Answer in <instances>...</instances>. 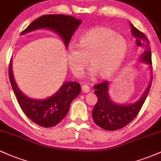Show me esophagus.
<instances>
[{"label":"esophagus","instance_id":"34e87169","mask_svg":"<svg viewBox=\"0 0 161 161\" xmlns=\"http://www.w3.org/2000/svg\"><path fill=\"white\" fill-rule=\"evenodd\" d=\"M82 91L83 92H85V93H87V92H89L90 91L89 86H88V85H86V84L83 85V86H82Z\"/></svg>","mask_w":161,"mask_h":161}]
</instances>
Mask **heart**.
<instances>
[{"label":"heart","instance_id":"b5f03b06","mask_svg":"<svg viewBox=\"0 0 161 161\" xmlns=\"http://www.w3.org/2000/svg\"><path fill=\"white\" fill-rule=\"evenodd\" d=\"M77 47L67 49V59L73 75L80 77L88 65L90 75L100 78L112 76L121 66L128 53L126 39L105 26H96L84 33L78 40Z\"/></svg>","mask_w":161,"mask_h":161}]
</instances>
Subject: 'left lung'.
<instances>
[{"label": "left lung", "instance_id": "8db88e82", "mask_svg": "<svg viewBox=\"0 0 161 161\" xmlns=\"http://www.w3.org/2000/svg\"><path fill=\"white\" fill-rule=\"evenodd\" d=\"M131 26L132 35L136 39V43L138 47L144 49L141 55L140 61L144 62L152 68L151 52L150 42L144 33L135 27L130 23ZM108 82H104L94 86L98 101L92 110V118L95 123L100 128L107 130H115L121 129L133 121L140 112L151 87V82L141 95L140 99L133 104L119 105L113 102L108 95Z\"/></svg>", "mask_w": 161, "mask_h": 161}]
</instances>
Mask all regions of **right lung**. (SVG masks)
Returning <instances> with one entry per match:
<instances>
[{
  "label": "right lung",
  "instance_id": "add662e5",
  "mask_svg": "<svg viewBox=\"0 0 161 161\" xmlns=\"http://www.w3.org/2000/svg\"><path fill=\"white\" fill-rule=\"evenodd\" d=\"M82 20L63 14L43 15L36 19L21 33L25 34L40 28H47L61 36L66 47ZM9 79L17 102L23 112L33 122L43 128H51L59 123L69 109L70 104L79 95L81 86L76 82H66L52 96L43 100L28 98L19 89L12 72V63L9 66Z\"/></svg>",
  "mask_w": 161,
  "mask_h": 161
}]
</instances>
